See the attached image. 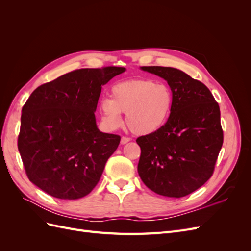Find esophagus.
Masks as SVG:
<instances>
[{
    "label": "esophagus",
    "instance_id": "1",
    "mask_svg": "<svg viewBox=\"0 0 251 251\" xmlns=\"http://www.w3.org/2000/svg\"><path fill=\"white\" fill-rule=\"evenodd\" d=\"M130 140H131V138H128V137H125V136H124V137H121L120 143H121V144H126V142H128V141H130Z\"/></svg>",
    "mask_w": 251,
    "mask_h": 251
}]
</instances>
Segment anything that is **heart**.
<instances>
[{
    "label": "heart",
    "mask_w": 251,
    "mask_h": 251,
    "mask_svg": "<svg viewBox=\"0 0 251 251\" xmlns=\"http://www.w3.org/2000/svg\"><path fill=\"white\" fill-rule=\"evenodd\" d=\"M174 102L171 88L163 82L151 79L126 80L115 83L110 98H103L100 112L110 128L123 124L121 113H126V125L137 135L158 131L168 121Z\"/></svg>",
    "instance_id": "heart-1"
}]
</instances>
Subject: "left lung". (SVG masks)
I'll list each match as a JSON object with an SVG mask.
<instances>
[{
    "instance_id": "left-lung-1",
    "label": "left lung",
    "mask_w": 251,
    "mask_h": 251,
    "mask_svg": "<svg viewBox=\"0 0 251 251\" xmlns=\"http://www.w3.org/2000/svg\"><path fill=\"white\" fill-rule=\"evenodd\" d=\"M141 69L168 81L174 95L171 115L158 131L140 136L138 174L151 191L181 198L214 174L223 144L220 108L209 89L171 67Z\"/></svg>"
}]
</instances>
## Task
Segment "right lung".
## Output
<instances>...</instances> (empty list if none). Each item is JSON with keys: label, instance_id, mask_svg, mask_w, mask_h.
Masks as SVG:
<instances>
[{"label": "right lung", "instance_id": "obj_1", "mask_svg": "<svg viewBox=\"0 0 251 251\" xmlns=\"http://www.w3.org/2000/svg\"><path fill=\"white\" fill-rule=\"evenodd\" d=\"M124 67L77 69L37 87L22 109L18 148L28 179L58 199L93 191L120 136L97 128L101 86Z\"/></svg>", "mask_w": 251, "mask_h": 251}]
</instances>
